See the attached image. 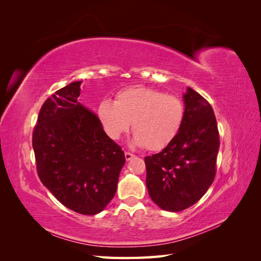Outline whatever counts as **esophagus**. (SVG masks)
<instances>
[{
	"mask_svg": "<svg viewBox=\"0 0 261 261\" xmlns=\"http://www.w3.org/2000/svg\"><path fill=\"white\" fill-rule=\"evenodd\" d=\"M133 156H134L133 153H130V152H125V159H126V161H129Z\"/></svg>",
	"mask_w": 261,
	"mask_h": 261,
	"instance_id": "34e87169",
	"label": "esophagus"
}]
</instances>
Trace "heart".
Instances as JSON below:
<instances>
[{
	"instance_id": "heart-1",
	"label": "heart",
	"mask_w": 261,
	"mask_h": 261,
	"mask_svg": "<svg viewBox=\"0 0 261 261\" xmlns=\"http://www.w3.org/2000/svg\"><path fill=\"white\" fill-rule=\"evenodd\" d=\"M98 115L110 138H120L132 122L130 144L159 150L177 135L184 122L185 106L178 97L161 90L132 87L118 92L114 102L102 101Z\"/></svg>"
}]
</instances>
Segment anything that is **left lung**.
<instances>
[{"mask_svg":"<svg viewBox=\"0 0 261 261\" xmlns=\"http://www.w3.org/2000/svg\"><path fill=\"white\" fill-rule=\"evenodd\" d=\"M184 122L161 152L145 158L150 198L162 210L181 211L206 194L216 176L220 146L215 112L209 102L187 87Z\"/></svg>","mask_w":261,"mask_h":261,"instance_id":"left-lung-1","label":"left lung"}]
</instances>
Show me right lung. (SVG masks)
<instances>
[{"instance_id": "right-lung-1", "label": "right lung", "mask_w": 261, "mask_h": 261, "mask_svg": "<svg viewBox=\"0 0 261 261\" xmlns=\"http://www.w3.org/2000/svg\"><path fill=\"white\" fill-rule=\"evenodd\" d=\"M81 82L58 90L41 107L33 135L38 175L62 204L82 215L103 210L125 164L121 147L84 107Z\"/></svg>"}]
</instances>
